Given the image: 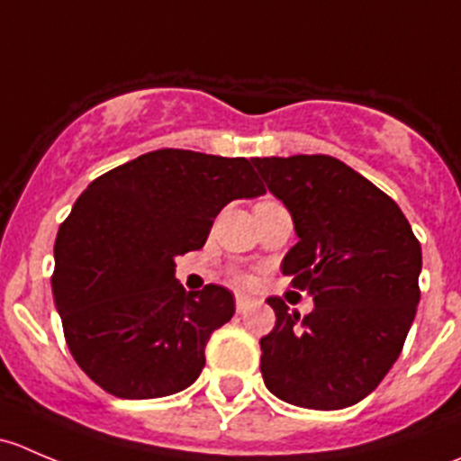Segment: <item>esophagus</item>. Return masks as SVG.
I'll return each mask as SVG.
<instances>
[{"mask_svg": "<svg viewBox=\"0 0 461 461\" xmlns=\"http://www.w3.org/2000/svg\"><path fill=\"white\" fill-rule=\"evenodd\" d=\"M254 301L249 299V296H243V294H236V312L239 314H245L249 308H252Z\"/></svg>", "mask_w": 461, "mask_h": 461, "instance_id": "34e87169", "label": "esophagus"}]
</instances>
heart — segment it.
Returning <instances> with one entry per match:
<instances>
[{
  "mask_svg": "<svg viewBox=\"0 0 461 461\" xmlns=\"http://www.w3.org/2000/svg\"><path fill=\"white\" fill-rule=\"evenodd\" d=\"M239 283H240V285H252L254 276H252V274H248V272L239 274Z\"/></svg>",
  "mask_w": 461,
  "mask_h": 461,
  "instance_id": "1",
  "label": "heart"
}]
</instances>
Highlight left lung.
<instances>
[{
	"label": "left lung",
	"mask_w": 461,
	"mask_h": 461,
	"mask_svg": "<svg viewBox=\"0 0 461 461\" xmlns=\"http://www.w3.org/2000/svg\"><path fill=\"white\" fill-rule=\"evenodd\" d=\"M290 209L299 243L281 269L314 310L301 317L281 296L260 339L269 393L312 411L368 397L397 357L420 303L421 245L399 204L332 156L252 158Z\"/></svg>",
	"instance_id": "1"
}]
</instances>
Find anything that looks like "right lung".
<instances>
[{
    "label": "right lung",
    "instance_id": "obj_1",
    "mask_svg": "<svg viewBox=\"0 0 461 461\" xmlns=\"http://www.w3.org/2000/svg\"><path fill=\"white\" fill-rule=\"evenodd\" d=\"M265 194L248 158L158 149L80 194L55 239L53 299L85 373L120 399L192 385L213 330L234 317L222 285L185 292L174 258L201 249L236 198Z\"/></svg>",
    "mask_w": 461,
    "mask_h": 461
}]
</instances>
